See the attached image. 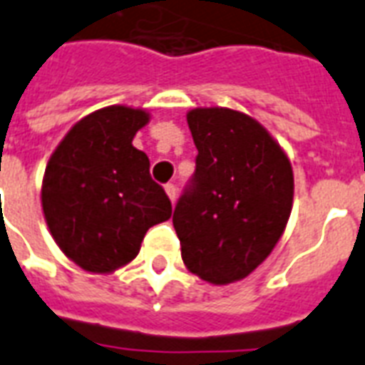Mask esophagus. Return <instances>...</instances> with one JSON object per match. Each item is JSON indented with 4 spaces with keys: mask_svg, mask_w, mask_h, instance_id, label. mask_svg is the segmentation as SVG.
Listing matches in <instances>:
<instances>
[{
    "mask_svg": "<svg viewBox=\"0 0 365 365\" xmlns=\"http://www.w3.org/2000/svg\"><path fill=\"white\" fill-rule=\"evenodd\" d=\"M165 192H168L169 200L175 203V200H177V186L173 182H169V185H165Z\"/></svg>",
    "mask_w": 365,
    "mask_h": 365,
    "instance_id": "obj_1",
    "label": "esophagus"
}]
</instances>
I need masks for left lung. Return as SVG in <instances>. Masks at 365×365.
<instances>
[{
  "label": "left lung",
  "instance_id": "1",
  "mask_svg": "<svg viewBox=\"0 0 365 365\" xmlns=\"http://www.w3.org/2000/svg\"><path fill=\"white\" fill-rule=\"evenodd\" d=\"M196 171L175 205L173 227L186 268L209 284L250 276L285 230L293 169L270 133L230 108L186 114Z\"/></svg>",
  "mask_w": 365,
  "mask_h": 365
}]
</instances>
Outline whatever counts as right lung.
<instances>
[{
    "label": "right lung",
    "instance_id": "right-lung-1",
    "mask_svg": "<svg viewBox=\"0 0 365 365\" xmlns=\"http://www.w3.org/2000/svg\"><path fill=\"white\" fill-rule=\"evenodd\" d=\"M150 120L143 108L106 106L81 118L51 154L41 207L56 245L87 272L125 267L148 228L168 221L171 202L150 177L133 137Z\"/></svg>",
    "mask_w": 365,
    "mask_h": 365
}]
</instances>
